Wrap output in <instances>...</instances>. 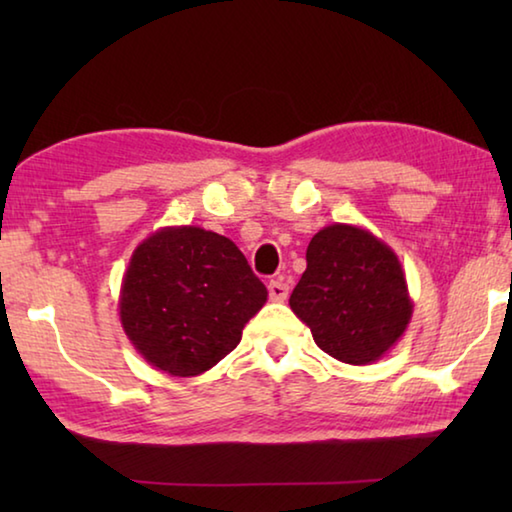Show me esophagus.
<instances>
[{
	"label": "esophagus",
	"instance_id": "obj_1",
	"mask_svg": "<svg viewBox=\"0 0 512 512\" xmlns=\"http://www.w3.org/2000/svg\"><path fill=\"white\" fill-rule=\"evenodd\" d=\"M268 296L275 302H284L289 298V284L284 277H275V280L268 282Z\"/></svg>",
	"mask_w": 512,
	"mask_h": 512
}]
</instances>
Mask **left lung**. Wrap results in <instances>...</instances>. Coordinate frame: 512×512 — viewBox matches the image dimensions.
<instances>
[{
	"instance_id": "1",
	"label": "left lung",
	"mask_w": 512,
	"mask_h": 512,
	"mask_svg": "<svg viewBox=\"0 0 512 512\" xmlns=\"http://www.w3.org/2000/svg\"><path fill=\"white\" fill-rule=\"evenodd\" d=\"M289 305L329 357L368 366L402 339L413 316L402 264L361 225L332 223L307 246Z\"/></svg>"
}]
</instances>
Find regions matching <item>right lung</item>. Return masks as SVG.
<instances>
[{
  "label": "right lung",
  "mask_w": 512,
  "mask_h": 512,
  "mask_svg": "<svg viewBox=\"0 0 512 512\" xmlns=\"http://www.w3.org/2000/svg\"><path fill=\"white\" fill-rule=\"evenodd\" d=\"M266 296L235 241L198 225H171L133 250L119 318L146 363L196 377L237 348Z\"/></svg>",
  "instance_id": "1"
}]
</instances>
